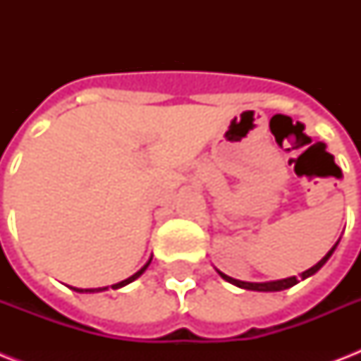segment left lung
Here are the masks:
<instances>
[{"label": "left lung", "instance_id": "8db88e82", "mask_svg": "<svg viewBox=\"0 0 361 361\" xmlns=\"http://www.w3.org/2000/svg\"><path fill=\"white\" fill-rule=\"evenodd\" d=\"M336 247H337V243L331 247L330 251H328V255H326V257L322 258L319 264H314L313 268H309L307 271H303L302 279H305V277H309V275L317 274V271H319V269L322 268L326 262H328V258L331 257V252L336 251ZM221 277H223L225 281H228V283H232V285L240 286V288H247V290H258V292L285 290V288H290V286H294L296 283H300V281H298V277H288V279H281V281H269V283H245V281H238V279H234V277H228V275H225V274H221Z\"/></svg>", "mask_w": 361, "mask_h": 361}]
</instances>
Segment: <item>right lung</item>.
I'll use <instances>...</instances> for the list:
<instances>
[{"label":"right lung","mask_w":361,"mask_h":361,"mask_svg":"<svg viewBox=\"0 0 361 361\" xmlns=\"http://www.w3.org/2000/svg\"><path fill=\"white\" fill-rule=\"evenodd\" d=\"M149 262H152V260H149ZM149 262H147L146 266H144V268L140 269V271H136L135 275H130L129 279L121 281V283H118V285H112V288H121V286L129 285L130 281H135L136 277H140V275L144 274V271H146V268H147V266H149ZM71 288H73V286H71ZM106 288H109V286H104V288H86V290H84V288H73V290H76V292H101V290H106Z\"/></svg>","instance_id":"1"}]
</instances>
